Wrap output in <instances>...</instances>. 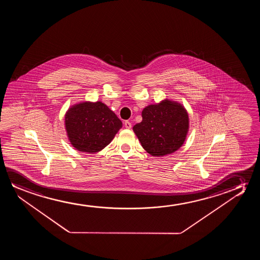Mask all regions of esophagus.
<instances>
[{
  "label": "esophagus",
  "mask_w": 260,
  "mask_h": 260,
  "mask_svg": "<svg viewBox=\"0 0 260 260\" xmlns=\"http://www.w3.org/2000/svg\"><path fill=\"white\" fill-rule=\"evenodd\" d=\"M125 128H132V123H131V121H126L124 122Z\"/></svg>",
  "instance_id": "obj_1"
}]
</instances>
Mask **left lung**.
Masks as SVG:
<instances>
[{
    "instance_id": "1",
    "label": "left lung",
    "mask_w": 260,
    "mask_h": 260,
    "mask_svg": "<svg viewBox=\"0 0 260 260\" xmlns=\"http://www.w3.org/2000/svg\"><path fill=\"white\" fill-rule=\"evenodd\" d=\"M143 120L133 131L143 148L153 156L174 153L184 144L189 128L188 114L180 104L164 100L142 111Z\"/></svg>"
}]
</instances>
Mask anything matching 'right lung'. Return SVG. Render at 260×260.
<instances>
[{"mask_svg":"<svg viewBox=\"0 0 260 260\" xmlns=\"http://www.w3.org/2000/svg\"><path fill=\"white\" fill-rule=\"evenodd\" d=\"M64 124L73 146L90 153L109 145L122 126L116 114L100 101L73 106L66 114Z\"/></svg>","mask_w":260,"mask_h":260,"instance_id":"obj_1","label":"right lung"}]
</instances>
